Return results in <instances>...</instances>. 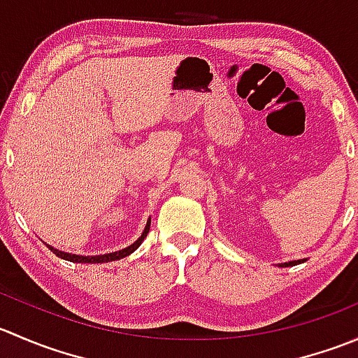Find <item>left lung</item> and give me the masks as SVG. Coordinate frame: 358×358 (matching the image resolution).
I'll return each instance as SVG.
<instances>
[{"label": "left lung", "mask_w": 358, "mask_h": 358, "mask_svg": "<svg viewBox=\"0 0 358 358\" xmlns=\"http://www.w3.org/2000/svg\"><path fill=\"white\" fill-rule=\"evenodd\" d=\"M303 262H306V258H303V259H294V262H286V263H279V266H294V265H299V263H303Z\"/></svg>", "instance_id": "8db88e82"}]
</instances>
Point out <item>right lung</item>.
<instances>
[{
	"mask_svg": "<svg viewBox=\"0 0 358 358\" xmlns=\"http://www.w3.org/2000/svg\"><path fill=\"white\" fill-rule=\"evenodd\" d=\"M149 230H150V218L147 220V225H145V229H143L142 236H140L138 239H136L135 243L131 244V246H128V248H124V249H119V251H114V252H107V255L83 256V255H72V252L60 251V249L50 246V244H46V248H48L50 251L53 252V255L59 256V258L67 259V262H72V263H109V262H115V259L126 258V256L131 255L133 251H136V249L140 248V244L143 243V239H145V237H147V234H149Z\"/></svg>",
	"mask_w": 358,
	"mask_h": 358,
	"instance_id": "1",
	"label": "right lung"
}]
</instances>
